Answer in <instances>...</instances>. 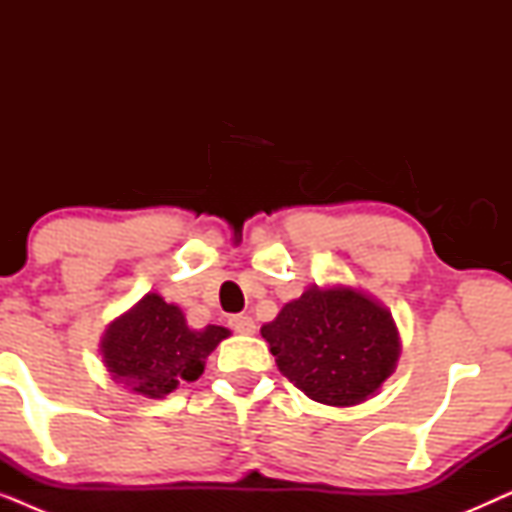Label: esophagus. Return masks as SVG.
Wrapping results in <instances>:
<instances>
[{
  "instance_id": "esophagus-1",
  "label": "esophagus",
  "mask_w": 512,
  "mask_h": 512,
  "mask_svg": "<svg viewBox=\"0 0 512 512\" xmlns=\"http://www.w3.org/2000/svg\"><path fill=\"white\" fill-rule=\"evenodd\" d=\"M228 326L233 328L235 333H242V335L256 333V324H254V319L249 317V314H233V317L228 319Z\"/></svg>"
}]
</instances>
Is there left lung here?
Masks as SVG:
<instances>
[{"instance_id": "1", "label": "left lung", "mask_w": 512, "mask_h": 512, "mask_svg": "<svg viewBox=\"0 0 512 512\" xmlns=\"http://www.w3.org/2000/svg\"><path fill=\"white\" fill-rule=\"evenodd\" d=\"M261 335L284 377L335 408L373 396L401 354L391 312L352 286H310L263 324Z\"/></svg>"}]
</instances>
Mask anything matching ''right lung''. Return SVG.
<instances>
[{"mask_svg": "<svg viewBox=\"0 0 512 512\" xmlns=\"http://www.w3.org/2000/svg\"><path fill=\"white\" fill-rule=\"evenodd\" d=\"M228 335V328L212 324L200 331L188 328L177 305L146 293L111 321L100 349L114 380L146 398H165L179 384L198 380L205 359Z\"/></svg>", "mask_w": 512, "mask_h": 512, "instance_id": "add662e5", "label": "right lung"}]
</instances>
